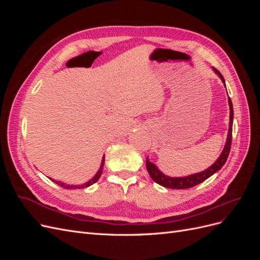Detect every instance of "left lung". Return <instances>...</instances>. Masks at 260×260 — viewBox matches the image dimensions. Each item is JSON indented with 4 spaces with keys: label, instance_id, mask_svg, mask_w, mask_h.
<instances>
[{
    "label": "left lung",
    "instance_id": "left-lung-1",
    "mask_svg": "<svg viewBox=\"0 0 260 260\" xmlns=\"http://www.w3.org/2000/svg\"><path fill=\"white\" fill-rule=\"evenodd\" d=\"M212 70L219 76L220 79L222 80L224 86H225V82L222 75L220 74L216 68L212 67ZM229 102V106H230V122H229V131H228V138H226V142L224 145V148L222 153L220 154V156L218 157V159L211 165L209 168H207L206 170H204L202 172H198V174L194 175H190L186 177H169L164 175L162 172L157 168V166L155 164L151 162L148 160V157L146 158V169L148 171L149 176L155 181L156 183H158L161 186L165 187H169V188H188V187H193L195 185H198L200 183H202L203 181H205L206 179H208L209 177H211L212 175L217 172L218 170H220L222 168L223 165L225 164L228 156H229L230 153V148H231V141H232V125H233V106H232V102L229 98L228 100Z\"/></svg>",
    "mask_w": 260,
    "mask_h": 260
}]
</instances>
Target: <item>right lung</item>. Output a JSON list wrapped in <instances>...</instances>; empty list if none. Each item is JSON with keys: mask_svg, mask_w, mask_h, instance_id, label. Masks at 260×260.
Returning <instances> with one entry per match:
<instances>
[{"mask_svg": "<svg viewBox=\"0 0 260 260\" xmlns=\"http://www.w3.org/2000/svg\"><path fill=\"white\" fill-rule=\"evenodd\" d=\"M104 162H105V157L103 156V158H102V162H101V167L100 169L98 170L96 175L94 176L91 180H89L88 182H85L83 184H80V185H69V184H66L64 182H60V181H55L54 179H52V181H54L55 183H57L58 185H60L61 187H65V188H84V187H88L90 185H92L93 183H95L96 181L100 179L101 175H102V171H103V167H104Z\"/></svg>", "mask_w": 260, "mask_h": 260, "instance_id": "add662e5", "label": "right lung"}]
</instances>
